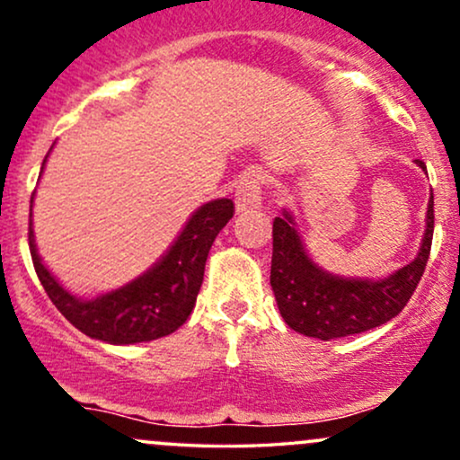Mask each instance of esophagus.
Segmentation results:
<instances>
[{
	"label": "esophagus",
	"mask_w": 460,
	"mask_h": 460,
	"mask_svg": "<svg viewBox=\"0 0 460 460\" xmlns=\"http://www.w3.org/2000/svg\"><path fill=\"white\" fill-rule=\"evenodd\" d=\"M261 208V177L257 172H246L235 190L237 214L255 212Z\"/></svg>",
	"instance_id": "obj_1"
}]
</instances>
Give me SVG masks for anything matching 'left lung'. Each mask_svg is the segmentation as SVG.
I'll return each instance as SVG.
<instances>
[{"label": "left lung", "instance_id": "8db88e82", "mask_svg": "<svg viewBox=\"0 0 460 460\" xmlns=\"http://www.w3.org/2000/svg\"><path fill=\"white\" fill-rule=\"evenodd\" d=\"M421 168L426 164L415 160ZM289 212L272 223L270 285L279 311L289 329L329 341L385 324L409 303L429 263L435 209L432 194L426 214V234L417 257L381 281L341 279L311 261Z\"/></svg>", "mask_w": 460, "mask_h": 460}]
</instances>
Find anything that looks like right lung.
I'll return each instance as SVG.
<instances>
[{"mask_svg": "<svg viewBox=\"0 0 460 460\" xmlns=\"http://www.w3.org/2000/svg\"><path fill=\"white\" fill-rule=\"evenodd\" d=\"M234 212L235 208L231 199H216L205 203L192 214L175 244L168 248L166 255L151 270L125 288L93 300L73 296L51 277L36 252L30 220L28 240L31 261L47 296L84 335L108 344H140V341L171 335L192 314L203 283L209 248L223 226L234 218Z\"/></svg>", "mask_w": 460, "mask_h": 460, "instance_id": "obj_1", "label": "right lung"}]
</instances>
